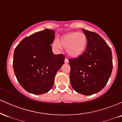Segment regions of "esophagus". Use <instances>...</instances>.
Here are the masks:
<instances>
[{"instance_id": "34e87169", "label": "esophagus", "mask_w": 122, "mask_h": 122, "mask_svg": "<svg viewBox=\"0 0 122 122\" xmlns=\"http://www.w3.org/2000/svg\"><path fill=\"white\" fill-rule=\"evenodd\" d=\"M65 64H68V63H69V60L67 58H65Z\"/></svg>"}]
</instances>
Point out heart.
Masks as SVG:
<instances>
[{
  "label": "heart",
  "mask_w": 122,
  "mask_h": 122,
  "mask_svg": "<svg viewBox=\"0 0 122 122\" xmlns=\"http://www.w3.org/2000/svg\"><path fill=\"white\" fill-rule=\"evenodd\" d=\"M87 38L84 33L71 32L62 36L59 41L54 40L53 46L57 49H61L62 46L64 47L68 56L76 58L83 54L87 46Z\"/></svg>",
  "instance_id": "b5f03b06"
}]
</instances>
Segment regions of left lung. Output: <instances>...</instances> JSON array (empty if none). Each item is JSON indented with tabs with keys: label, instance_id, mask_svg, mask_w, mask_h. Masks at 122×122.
<instances>
[{
	"label": "left lung",
	"instance_id": "8db88e82",
	"mask_svg": "<svg viewBox=\"0 0 122 122\" xmlns=\"http://www.w3.org/2000/svg\"><path fill=\"white\" fill-rule=\"evenodd\" d=\"M82 30L87 38V46L80 56L69 59L70 81L75 91L91 95L107 84L112 70V56L110 47L99 34Z\"/></svg>",
	"mask_w": 122,
	"mask_h": 122
}]
</instances>
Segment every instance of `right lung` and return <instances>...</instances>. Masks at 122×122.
<instances>
[{
	"mask_svg": "<svg viewBox=\"0 0 122 122\" xmlns=\"http://www.w3.org/2000/svg\"><path fill=\"white\" fill-rule=\"evenodd\" d=\"M55 31L45 29L25 38L14 53L13 68L18 81L26 91L41 95L49 91L65 56L54 54L50 45Z\"/></svg>",
	"mask_w": 122,
	"mask_h": 122,
	"instance_id": "right-lung-1",
	"label": "right lung"
}]
</instances>
